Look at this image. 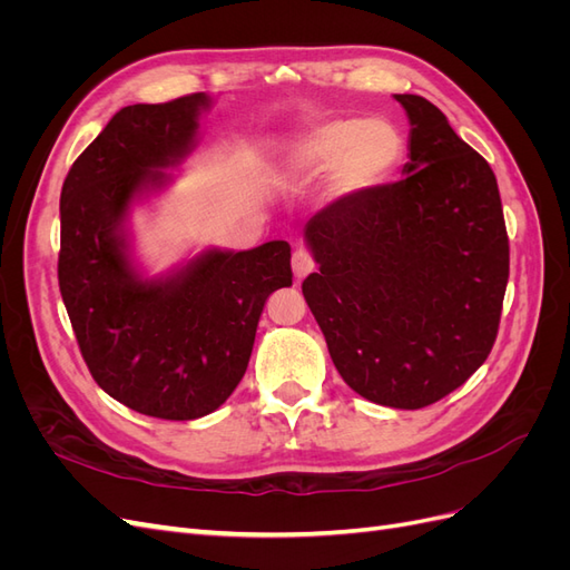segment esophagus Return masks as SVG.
<instances>
[{
    "mask_svg": "<svg viewBox=\"0 0 570 570\" xmlns=\"http://www.w3.org/2000/svg\"><path fill=\"white\" fill-rule=\"evenodd\" d=\"M314 256H312V252L308 249H304V247H299V249H295V254H292V271H295V275L297 278H304V275H308L314 271Z\"/></svg>",
    "mask_w": 570,
    "mask_h": 570,
    "instance_id": "1",
    "label": "esophagus"
}]
</instances>
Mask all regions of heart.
<instances>
[{"instance_id":"obj_1","label":"heart","mask_w":570,"mask_h":570,"mask_svg":"<svg viewBox=\"0 0 570 570\" xmlns=\"http://www.w3.org/2000/svg\"><path fill=\"white\" fill-rule=\"evenodd\" d=\"M400 135L383 120H331L295 145L285 176L308 183L333 168L335 193L354 195L381 183L400 159Z\"/></svg>"}]
</instances>
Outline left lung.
I'll use <instances>...</instances> for the list:
<instances>
[{"instance_id":"8db88e82","label":"left lung","mask_w":570,"mask_h":570,"mask_svg":"<svg viewBox=\"0 0 570 570\" xmlns=\"http://www.w3.org/2000/svg\"><path fill=\"white\" fill-rule=\"evenodd\" d=\"M404 178L344 195L306 223L302 283L342 381L368 402L423 409L461 387L497 340L509 235L490 164L419 95Z\"/></svg>"}]
</instances>
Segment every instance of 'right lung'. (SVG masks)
<instances>
[{"instance_id": "right-lung-1", "label": "right lung", "mask_w": 570, "mask_h": 570, "mask_svg": "<svg viewBox=\"0 0 570 570\" xmlns=\"http://www.w3.org/2000/svg\"><path fill=\"white\" fill-rule=\"evenodd\" d=\"M204 92L124 107L61 187L59 289L95 383L145 416L193 421L228 400L247 371L271 292L292 285L289 245L204 252L142 281L120 233L130 202L161 187L193 145Z\"/></svg>"}]
</instances>
